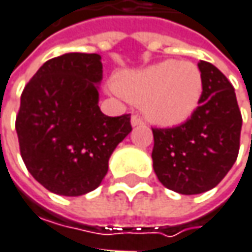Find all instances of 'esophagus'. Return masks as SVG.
Returning <instances> with one entry per match:
<instances>
[{
	"label": "esophagus",
	"mask_w": 252,
	"mask_h": 252,
	"mask_svg": "<svg viewBox=\"0 0 252 252\" xmlns=\"http://www.w3.org/2000/svg\"><path fill=\"white\" fill-rule=\"evenodd\" d=\"M144 123H143V120L138 117V115H132L131 117V126H143Z\"/></svg>",
	"instance_id": "1"
}]
</instances>
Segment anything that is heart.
<instances>
[{"mask_svg": "<svg viewBox=\"0 0 252 252\" xmlns=\"http://www.w3.org/2000/svg\"><path fill=\"white\" fill-rule=\"evenodd\" d=\"M114 94L141 105L153 124L177 126L192 118L203 95V78L193 63L163 60L120 73Z\"/></svg>", "mask_w": 252, "mask_h": 252, "instance_id": "heart-1", "label": "heart"}]
</instances>
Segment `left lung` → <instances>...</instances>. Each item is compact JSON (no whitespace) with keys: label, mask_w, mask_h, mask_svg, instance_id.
<instances>
[{"label":"left lung","mask_w":252,"mask_h":252,"mask_svg":"<svg viewBox=\"0 0 252 252\" xmlns=\"http://www.w3.org/2000/svg\"><path fill=\"white\" fill-rule=\"evenodd\" d=\"M203 95L192 118L154 128L153 169L160 183L180 194L214 189L234 166L242 126L235 89L214 64L200 60Z\"/></svg>","instance_id":"left-lung-1"}]
</instances>
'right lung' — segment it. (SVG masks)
<instances>
[{
  "label": "right lung",
  "instance_id": "right-lung-1",
  "mask_svg": "<svg viewBox=\"0 0 252 252\" xmlns=\"http://www.w3.org/2000/svg\"><path fill=\"white\" fill-rule=\"evenodd\" d=\"M102 62L96 53L47 60L26 85L15 120L23 161L47 190L82 196L95 190L117 146L131 132L129 115L99 108Z\"/></svg>",
  "mask_w": 252,
  "mask_h": 252
}]
</instances>
